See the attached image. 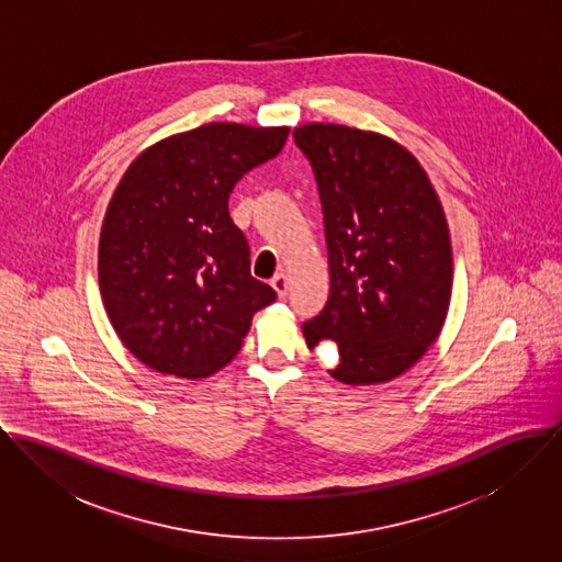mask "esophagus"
I'll return each mask as SVG.
<instances>
[{
	"mask_svg": "<svg viewBox=\"0 0 562 562\" xmlns=\"http://www.w3.org/2000/svg\"><path fill=\"white\" fill-rule=\"evenodd\" d=\"M271 286H273V291L278 293V297H284L286 291H289V276H286L284 271L276 273V276L271 278Z\"/></svg>",
	"mask_w": 562,
	"mask_h": 562,
	"instance_id": "34e87169",
	"label": "esophagus"
}]
</instances>
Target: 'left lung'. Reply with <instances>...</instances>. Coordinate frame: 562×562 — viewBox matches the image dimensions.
Listing matches in <instances>:
<instances>
[{
  "label": "left lung",
  "mask_w": 562,
  "mask_h": 562,
  "mask_svg": "<svg viewBox=\"0 0 562 562\" xmlns=\"http://www.w3.org/2000/svg\"><path fill=\"white\" fill-rule=\"evenodd\" d=\"M293 137L316 177L329 260V297L304 323L306 345L336 342L329 374L340 383H385L427 353L448 314L441 202L418 159L387 135L311 123Z\"/></svg>",
  "instance_id": "left-lung-1"
}]
</instances>
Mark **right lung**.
Instances as JSON below:
<instances>
[{
	"label": "right lung",
	"mask_w": 562,
	"mask_h": 562,
	"mask_svg": "<svg viewBox=\"0 0 562 562\" xmlns=\"http://www.w3.org/2000/svg\"><path fill=\"white\" fill-rule=\"evenodd\" d=\"M289 126L209 123L142 150L105 211L99 286L126 349L157 373L204 379L241 349L276 291L251 278L228 198Z\"/></svg>",
	"instance_id": "add662e5"
}]
</instances>
